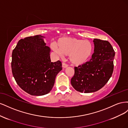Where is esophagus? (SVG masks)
Segmentation results:
<instances>
[{
  "label": "esophagus",
  "instance_id": "esophagus-1",
  "mask_svg": "<svg viewBox=\"0 0 128 128\" xmlns=\"http://www.w3.org/2000/svg\"><path fill=\"white\" fill-rule=\"evenodd\" d=\"M62 66L63 68H66L68 67V64L64 62H62Z\"/></svg>",
  "mask_w": 128,
  "mask_h": 128
}]
</instances>
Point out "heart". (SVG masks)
<instances>
[{
	"label": "heart",
	"instance_id": "1",
	"mask_svg": "<svg viewBox=\"0 0 128 128\" xmlns=\"http://www.w3.org/2000/svg\"><path fill=\"white\" fill-rule=\"evenodd\" d=\"M52 48L60 56L69 55V61L76 66L86 63L94 51V46L90 42L72 37L60 38Z\"/></svg>",
	"mask_w": 128,
	"mask_h": 128
}]
</instances>
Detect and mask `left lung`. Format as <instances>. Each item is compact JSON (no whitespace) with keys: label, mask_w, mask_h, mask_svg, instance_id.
<instances>
[{"label":"left lung","mask_w":128,"mask_h":128,"mask_svg":"<svg viewBox=\"0 0 128 128\" xmlns=\"http://www.w3.org/2000/svg\"><path fill=\"white\" fill-rule=\"evenodd\" d=\"M94 53L86 63L75 67L71 79L72 87L84 93L96 92L102 88L112 76L114 69L115 51L107 40L94 39Z\"/></svg>","instance_id":"8db88e82"}]
</instances>
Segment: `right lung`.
<instances>
[{"instance_id": "add662e5", "label": "right lung", "mask_w": 128, "mask_h": 128, "mask_svg": "<svg viewBox=\"0 0 128 128\" xmlns=\"http://www.w3.org/2000/svg\"><path fill=\"white\" fill-rule=\"evenodd\" d=\"M40 34L19 40L12 52L11 67L14 79L23 90L32 96L48 94L56 76L62 70L61 62L51 61L50 48Z\"/></svg>"}]
</instances>
